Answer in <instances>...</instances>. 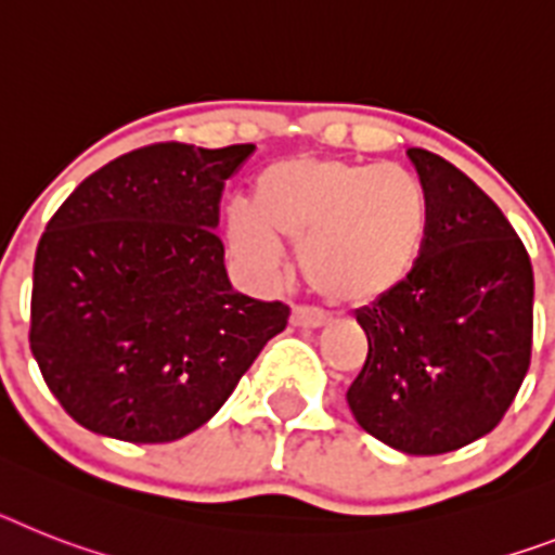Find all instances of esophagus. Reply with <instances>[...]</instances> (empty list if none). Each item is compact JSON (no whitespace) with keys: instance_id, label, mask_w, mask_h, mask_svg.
<instances>
[{"instance_id":"34e87169","label":"esophagus","mask_w":555,"mask_h":555,"mask_svg":"<svg viewBox=\"0 0 555 555\" xmlns=\"http://www.w3.org/2000/svg\"><path fill=\"white\" fill-rule=\"evenodd\" d=\"M291 321L296 327H305V330H319L327 324V313H321V310H313V307H293V315Z\"/></svg>"}]
</instances>
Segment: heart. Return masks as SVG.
Listing matches in <instances>:
<instances>
[{"mask_svg":"<svg viewBox=\"0 0 555 555\" xmlns=\"http://www.w3.org/2000/svg\"><path fill=\"white\" fill-rule=\"evenodd\" d=\"M426 185L395 163L296 157L256 177L228 206L231 254L259 282L285 270L282 240L301 242L307 285L335 305H370L403 285L428 236Z\"/></svg>","mask_w":555,"mask_h":555,"instance_id":"heart-1","label":"heart"}]
</instances>
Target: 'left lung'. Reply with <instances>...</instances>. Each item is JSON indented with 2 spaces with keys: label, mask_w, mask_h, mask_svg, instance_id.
Masks as SVG:
<instances>
[{
  "label": "left lung",
  "mask_w": 555,
  "mask_h": 555,
  "mask_svg": "<svg viewBox=\"0 0 555 555\" xmlns=\"http://www.w3.org/2000/svg\"><path fill=\"white\" fill-rule=\"evenodd\" d=\"M428 236L403 285L356 310L370 352L347 389L358 426L403 454H446L486 437L530 366L533 268L486 191L426 149Z\"/></svg>",
  "instance_id": "8db88e82"
}]
</instances>
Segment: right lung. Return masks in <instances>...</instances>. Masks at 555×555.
I'll return each mask as SVG.
<instances>
[{
  "label": "right lung",
  "mask_w": 555,
  "mask_h": 555,
  "mask_svg": "<svg viewBox=\"0 0 555 555\" xmlns=\"http://www.w3.org/2000/svg\"><path fill=\"white\" fill-rule=\"evenodd\" d=\"M254 143H155L109 160L53 214L36 248L30 349L64 412L95 435L171 443L208 423L282 301L231 287L222 185Z\"/></svg>",
  "instance_id": "1"
}]
</instances>
